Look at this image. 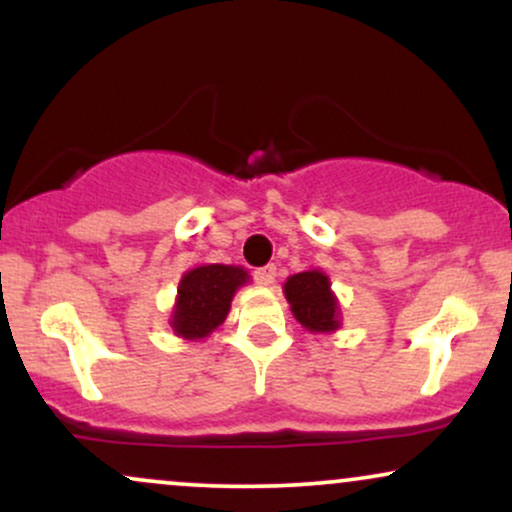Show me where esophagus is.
Listing matches in <instances>:
<instances>
[{"label":"esophagus","instance_id":"1","mask_svg":"<svg viewBox=\"0 0 512 512\" xmlns=\"http://www.w3.org/2000/svg\"><path fill=\"white\" fill-rule=\"evenodd\" d=\"M255 281L262 286H272L276 281V267L274 264H267V267L255 269Z\"/></svg>","mask_w":512,"mask_h":512}]
</instances>
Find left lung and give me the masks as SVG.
<instances>
[{"label":"left lung","instance_id":"8db88e82","mask_svg":"<svg viewBox=\"0 0 512 512\" xmlns=\"http://www.w3.org/2000/svg\"><path fill=\"white\" fill-rule=\"evenodd\" d=\"M330 286V276L320 269H308L286 279V301L305 330L327 334L339 327V303Z\"/></svg>","mask_w":512,"mask_h":512}]
</instances>
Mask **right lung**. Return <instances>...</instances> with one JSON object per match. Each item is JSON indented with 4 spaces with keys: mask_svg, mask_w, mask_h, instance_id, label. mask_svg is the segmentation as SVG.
I'll list each match as a JSON object with an SVG mask.
<instances>
[{
    "mask_svg": "<svg viewBox=\"0 0 512 512\" xmlns=\"http://www.w3.org/2000/svg\"><path fill=\"white\" fill-rule=\"evenodd\" d=\"M250 276L233 264H202L182 274L170 327L182 339H204L226 320L231 301Z\"/></svg>",
    "mask_w": 512,
    "mask_h": 512,
    "instance_id": "add662e5",
    "label": "right lung"
}]
</instances>
